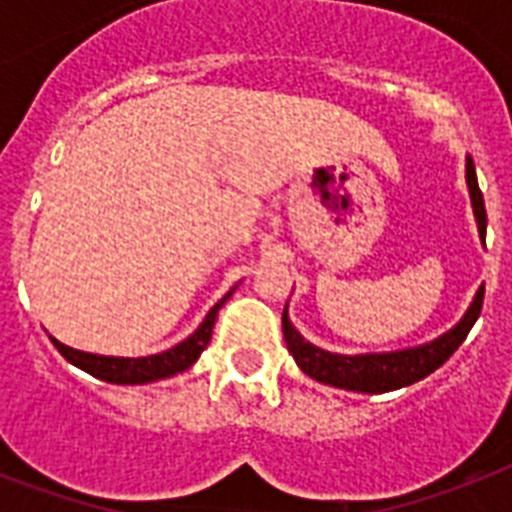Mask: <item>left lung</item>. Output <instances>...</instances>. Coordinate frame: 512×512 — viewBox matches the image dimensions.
Wrapping results in <instances>:
<instances>
[{
	"mask_svg": "<svg viewBox=\"0 0 512 512\" xmlns=\"http://www.w3.org/2000/svg\"><path fill=\"white\" fill-rule=\"evenodd\" d=\"M468 188L470 201H473V212H476L478 233L481 241L486 244V207L484 193L478 188L476 167L473 159H468ZM481 305H484V287L478 289L473 303H470L468 313L462 316V321L454 329H449L446 335L438 340L417 345V348L393 350V353H361V356H342V353H329L324 348H316L313 342L305 340L287 316V308L281 313V327H284V340L297 361V366L303 369L308 377L324 382V385H335V388L356 390V393H388V390H398L412 385V382L428 377L430 372H436L438 366L444 364L446 358L452 356L454 350L460 348L462 340L468 337L476 319L481 316Z\"/></svg>",
	"mask_w": 512,
	"mask_h": 512,
	"instance_id": "1",
	"label": "left lung"
}]
</instances>
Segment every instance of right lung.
I'll return each instance as SVG.
<instances>
[{"label": "right lung", "instance_id": "add662e5", "mask_svg": "<svg viewBox=\"0 0 512 512\" xmlns=\"http://www.w3.org/2000/svg\"><path fill=\"white\" fill-rule=\"evenodd\" d=\"M233 292V289H231ZM231 292L220 300V303L207 313V319L201 321V327L193 332L188 340L177 342L175 348L156 353V356L143 358H116V356H98V353H84V350H74L58 342L52 337V345L60 350V356L71 361L74 366L84 369L98 380L114 382V385H143V382L164 380L177 372H185L188 366L196 364V358L201 356V350L207 348L212 340V327H215L217 311L223 308V303L231 297Z\"/></svg>", "mask_w": 512, "mask_h": 512}]
</instances>
